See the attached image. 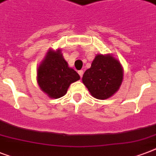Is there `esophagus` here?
I'll return each instance as SVG.
<instances>
[{
    "mask_svg": "<svg viewBox=\"0 0 156 156\" xmlns=\"http://www.w3.org/2000/svg\"><path fill=\"white\" fill-rule=\"evenodd\" d=\"M78 74H79V76H80L81 78L83 77V70H78Z\"/></svg>",
    "mask_w": 156,
    "mask_h": 156,
    "instance_id": "esophagus-1",
    "label": "esophagus"
}]
</instances>
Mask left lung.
<instances>
[{
  "label": "left lung",
  "mask_w": 156,
  "mask_h": 156,
  "mask_svg": "<svg viewBox=\"0 0 156 156\" xmlns=\"http://www.w3.org/2000/svg\"><path fill=\"white\" fill-rule=\"evenodd\" d=\"M123 79L121 64L109 55H98L85 71L83 82L96 99L105 100L115 94Z\"/></svg>",
  "instance_id": "1"
}]
</instances>
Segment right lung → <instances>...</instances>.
<instances>
[{
  "label": "right lung",
  "instance_id": "1",
  "mask_svg": "<svg viewBox=\"0 0 156 156\" xmlns=\"http://www.w3.org/2000/svg\"><path fill=\"white\" fill-rule=\"evenodd\" d=\"M79 78L78 73L69 67L60 50L56 52L50 50L38 69L37 80L40 87L54 99L64 96L71 83Z\"/></svg>",
  "mask_w": 156,
  "mask_h": 156
}]
</instances>
